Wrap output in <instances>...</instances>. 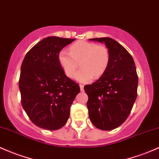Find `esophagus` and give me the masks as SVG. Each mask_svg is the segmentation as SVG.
Instances as JSON below:
<instances>
[{
    "label": "esophagus",
    "mask_w": 159,
    "mask_h": 159,
    "mask_svg": "<svg viewBox=\"0 0 159 159\" xmlns=\"http://www.w3.org/2000/svg\"><path fill=\"white\" fill-rule=\"evenodd\" d=\"M84 84H80V89H81V91H83L84 90Z\"/></svg>",
    "instance_id": "esophagus-1"
}]
</instances>
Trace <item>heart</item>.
<instances>
[{
  "mask_svg": "<svg viewBox=\"0 0 159 159\" xmlns=\"http://www.w3.org/2000/svg\"><path fill=\"white\" fill-rule=\"evenodd\" d=\"M70 52L62 50L58 54L59 63L65 74L71 78L81 63V69L75 79L83 83L91 81L105 73L110 62L109 49L103 45L88 41H78L70 47Z\"/></svg>",
  "mask_w": 159,
  "mask_h": 159,
  "instance_id": "heart-1",
  "label": "heart"
}]
</instances>
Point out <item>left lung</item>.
I'll return each mask as SVG.
<instances>
[{"instance_id": "8db88e82", "label": "left lung", "mask_w": 159, "mask_h": 159, "mask_svg": "<svg viewBox=\"0 0 159 159\" xmlns=\"http://www.w3.org/2000/svg\"><path fill=\"white\" fill-rule=\"evenodd\" d=\"M105 43L110 62L97 81L84 86L88 96L87 106L90 119L96 128L110 130L122 125L137 99L138 75L131 55L110 38H91Z\"/></svg>"}]
</instances>
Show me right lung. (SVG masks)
<instances>
[{
    "mask_svg": "<svg viewBox=\"0 0 159 159\" xmlns=\"http://www.w3.org/2000/svg\"><path fill=\"white\" fill-rule=\"evenodd\" d=\"M75 40L44 38L22 61L19 81L21 103L29 119L39 128L55 130L63 127L80 92L78 84L66 75L58 61L62 49Z\"/></svg>",
    "mask_w": 159,
    "mask_h": 159,
    "instance_id": "right-lung-1",
    "label": "right lung"
}]
</instances>
